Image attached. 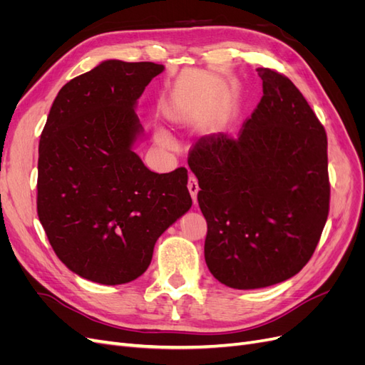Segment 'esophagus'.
<instances>
[{
    "instance_id": "esophagus-1",
    "label": "esophagus",
    "mask_w": 365,
    "mask_h": 365,
    "mask_svg": "<svg viewBox=\"0 0 365 365\" xmlns=\"http://www.w3.org/2000/svg\"><path fill=\"white\" fill-rule=\"evenodd\" d=\"M187 187H189L190 195L193 197V202L196 204V201H197V190H200V184H197V180H196V176L193 173L189 175V182H187Z\"/></svg>"
}]
</instances>
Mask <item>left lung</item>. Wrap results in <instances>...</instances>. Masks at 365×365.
<instances>
[{
    "mask_svg": "<svg viewBox=\"0 0 365 365\" xmlns=\"http://www.w3.org/2000/svg\"><path fill=\"white\" fill-rule=\"evenodd\" d=\"M257 74L263 96L237 137H205L189 150L207 220V267L236 289L267 288L302 271L330 202L324 126L284 74Z\"/></svg>",
    "mask_w": 365,
    "mask_h": 365,
    "instance_id": "1",
    "label": "left lung"
}]
</instances>
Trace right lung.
Wrapping results in <instances>:
<instances>
[{
    "mask_svg": "<svg viewBox=\"0 0 365 365\" xmlns=\"http://www.w3.org/2000/svg\"><path fill=\"white\" fill-rule=\"evenodd\" d=\"M164 70L105 61L62 86L39 140L38 216L62 263L96 283L145 272L157 239L192 207L187 169L149 170L132 143L137 98Z\"/></svg>",
    "mask_w": 365,
    "mask_h": 365,
    "instance_id": "add662e5",
    "label": "right lung"
}]
</instances>
